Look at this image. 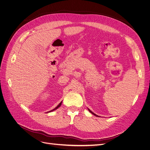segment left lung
<instances>
[{"label": "left lung", "mask_w": 150, "mask_h": 150, "mask_svg": "<svg viewBox=\"0 0 150 150\" xmlns=\"http://www.w3.org/2000/svg\"><path fill=\"white\" fill-rule=\"evenodd\" d=\"M88 109V110H89V111H90V113H92V114H93V115H95V116H96V117H98V115H96V114H95V113H93V112H91V110H90V109Z\"/></svg>", "instance_id": "8db88e82"}]
</instances>
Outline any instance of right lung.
Returning <instances> with one entry per match:
<instances>
[{"instance_id":"1","label":"right lung","mask_w":150,"mask_h":150,"mask_svg":"<svg viewBox=\"0 0 150 150\" xmlns=\"http://www.w3.org/2000/svg\"><path fill=\"white\" fill-rule=\"evenodd\" d=\"M62 101L57 105V106L56 107V108H54V109H52V110H50V111H49V112H52V111H54V110H56V109H57L59 108V107L61 105V104H62Z\"/></svg>"}]
</instances>
